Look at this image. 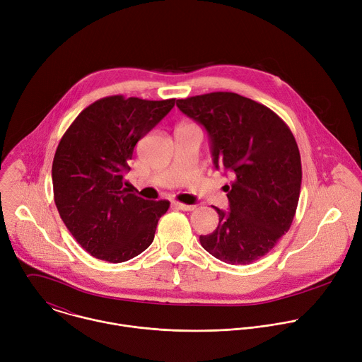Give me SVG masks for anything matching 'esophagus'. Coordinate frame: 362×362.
<instances>
[{
  "instance_id": "esophagus-1",
  "label": "esophagus",
  "mask_w": 362,
  "mask_h": 362,
  "mask_svg": "<svg viewBox=\"0 0 362 362\" xmlns=\"http://www.w3.org/2000/svg\"><path fill=\"white\" fill-rule=\"evenodd\" d=\"M173 206H175L176 209L185 211V212H192V211H194V208H196L194 204H186V203H180V202H175Z\"/></svg>"
}]
</instances>
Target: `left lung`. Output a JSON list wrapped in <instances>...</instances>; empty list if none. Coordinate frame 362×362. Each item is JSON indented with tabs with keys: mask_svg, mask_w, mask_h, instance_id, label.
<instances>
[{
	"mask_svg": "<svg viewBox=\"0 0 362 362\" xmlns=\"http://www.w3.org/2000/svg\"><path fill=\"white\" fill-rule=\"evenodd\" d=\"M176 106L208 132L215 168L233 175L225 186L229 211L215 208L219 225L200 245L230 265L257 261L296 212L302 166L292 132L267 106L230 91L180 98Z\"/></svg>",
	"mask_w": 362,
	"mask_h": 362,
	"instance_id": "obj_1",
	"label": "left lung"
}]
</instances>
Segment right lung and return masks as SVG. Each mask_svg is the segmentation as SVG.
I'll return each instance as SVG.
<instances>
[{
    "instance_id": "obj_1",
    "label": "right lung",
    "mask_w": 362,
    "mask_h": 362,
    "mask_svg": "<svg viewBox=\"0 0 362 362\" xmlns=\"http://www.w3.org/2000/svg\"><path fill=\"white\" fill-rule=\"evenodd\" d=\"M175 106V98L110 95L86 107L62 137L53 160L57 211L91 256L126 262L146 250L170 202H148L124 180L134 146Z\"/></svg>"
}]
</instances>
